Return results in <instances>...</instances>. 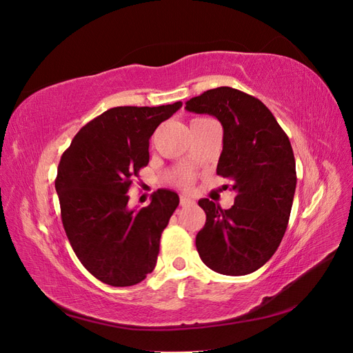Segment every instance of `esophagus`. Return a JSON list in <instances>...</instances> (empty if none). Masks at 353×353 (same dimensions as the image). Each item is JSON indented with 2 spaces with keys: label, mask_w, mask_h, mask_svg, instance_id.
I'll return each instance as SVG.
<instances>
[{
  "label": "esophagus",
  "mask_w": 353,
  "mask_h": 353,
  "mask_svg": "<svg viewBox=\"0 0 353 353\" xmlns=\"http://www.w3.org/2000/svg\"><path fill=\"white\" fill-rule=\"evenodd\" d=\"M191 203H193V200L188 199L187 196H181L179 197V205L181 206H188V205H191Z\"/></svg>",
  "instance_id": "esophagus-1"
}]
</instances>
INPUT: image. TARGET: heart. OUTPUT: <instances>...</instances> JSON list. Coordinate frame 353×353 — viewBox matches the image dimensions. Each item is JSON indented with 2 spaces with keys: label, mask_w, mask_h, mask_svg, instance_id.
Returning a JSON list of instances; mask_svg holds the SVG:
<instances>
[{
  "label": "heart",
  "mask_w": 353,
  "mask_h": 353,
  "mask_svg": "<svg viewBox=\"0 0 353 353\" xmlns=\"http://www.w3.org/2000/svg\"><path fill=\"white\" fill-rule=\"evenodd\" d=\"M196 121H201V119H196ZM193 121V122H196ZM176 184L181 187H188L191 184V175L188 172H179L176 175Z\"/></svg>",
  "instance_id": "heart-1"
}]
</instances>
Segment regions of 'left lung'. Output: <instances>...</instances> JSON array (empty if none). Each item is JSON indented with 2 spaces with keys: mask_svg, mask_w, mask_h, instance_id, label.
I'll return each instance as SVG.
<instances>
[{
  "mask_svg": "<svg viewBox=\"0 0 353 353\" xmlns=\"http://www.w3.org/2000/svg\"><path fill=\"white\" fill-rule=\"evenodd\" d=\"M185 109L221 122L216 174L237 193L230 209L199 200L206 213L196 237L200 259L223 275L254 272L279 249L290 218L297 181L290 140L261 100L230 87L205 91Z\"/></svg>",
  "mask_w": 353,
  "mask_h": 353,
  "instance_id": "left-lung-1",
  "label": "left lung"
}]
</instances>
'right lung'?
I'll list each match as a JSON object with an SVG mask.
<instances>
[{
	"label": "right lung",
	"instance_id": "1",
	"mask_svg": "<svg viewBox=\"0 0 353 353\" xmlns=\"http://www.w3.org/2000/svg\"><path fill=\"white\" fill-rule=\"evenodd\" d=\"M183 103L101 113L74 135L57 170L61 222L74 254L95 279L113 287L141 283L157 261L160 236L179 205L157 190L145 208H128L132 176L148 163L156 128Z\"/></svg>",
	"mask_w": 353,
	"mask_h": 353
}]
</instances>
